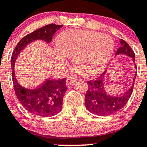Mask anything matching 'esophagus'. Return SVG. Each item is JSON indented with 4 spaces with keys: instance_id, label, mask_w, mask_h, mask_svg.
I'll use <instances>...</instances> for the list:
<instances>
[{
    "instance_id": "1",
    "label": "esophagus",
    "mask_w": 147,
    "mask_h": 147,
    "mask_svg": "<svg viewBox=\"0 0 147 147\" xmlns=\"http://www.w3.org/2000/svg\"><path fill=\"white\" fill-rule=\"evenodd\" d=\"M77 79L76 78H68L67 79V81H66V84L67 86H71V85L75 84V83L77 82Z\"/></svg>"
}]
</instances>
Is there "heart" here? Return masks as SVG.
<instances>
[{"instance_id":"b5f03b06","label":"heart","mask_w":147,"mask_h":147,"mask_svg":"<svg viewBox=\"0 0 147 147\" xmlns=\"http://www.w3.org/2000/svg\"><path fill=\"white\" fill-rule=\"evenodd\" d=\"M54 55L58 64L65 66L73 59L75 70L83 77H94L106 68L115 49L112 38L107 34L81 30H66L57 38Z\"/></svg>"}]
</instances>
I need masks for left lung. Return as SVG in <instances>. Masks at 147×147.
Listing matches in <instances>:
<instances>
[{
    "mask_svg": "<svg viewBox=\"0 0 147 147\" xmlns=\"http://www.w3.org/2000/svg\"><path fill=\"white\" fill-rule=\"evenodd\" d=\"M121 47L117 49L116 56L125 55L130 57L133 62L135 63V53L130 46L124 40H120ZM134 69H136L137 67L134 64ZM105 70L96 80L88 81V89L85 96V105L88 112L98 116H108L123 108L129 100L134 89V83L136 78V72H135L133 84L131 87L122 95H111L106 90L105 76L107 73Z\"/></svg>",
    "mask_w": 147,
    "mask_h": 147,
    "instance_id": "1",
    "label": "left lung"
}]
</instances>
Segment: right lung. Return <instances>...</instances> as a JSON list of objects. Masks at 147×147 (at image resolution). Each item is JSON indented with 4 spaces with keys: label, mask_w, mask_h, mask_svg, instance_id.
<instances>
[{
    "label": "right lung",
    "mask_w": 147,
    "mask_h": 147,
    "mask_svg": "<svg viewBox=\"0 0 147 147\" xmlns=\"http://www.w3.org/2000/svg\"><path fill=\"white\" fill-rule=\"evenodd\" d=\"M63 25L50 24L24 36L18 42L11 56L12 79L15 93L21 105L29 112L40 117H51L61 110L63 98L67 88L66 78L61 80H46L40 86L29 89L19 83L14 72L15 61L20 52L32 41L40 40L49 43L53 35Z\"/></svg>",
    "instance_id": "right-lung-1"
}]
</instances>
